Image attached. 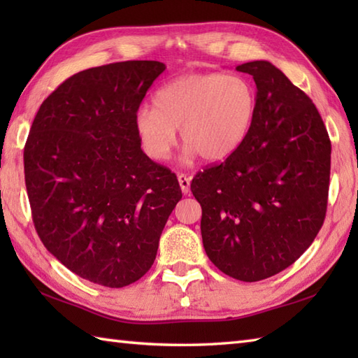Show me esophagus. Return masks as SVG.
Segmentation results:
<instances>
[{"mask_svg": "<svg viewBox=\"0 0 358 358\" xmlns=\"http://www.w3.org/2000/svg\"><path fill=\"white\" fill-rule=\"evenodd\" d=\"M178 183H180V187H181V192H183L185 195L191 192V178H189L187 175L178 173Z\"/></svg>", "mask_w": 358, "mask_h": 358, "instance_id": "esophagus-1", "label": "esophagus"}]
</instances>
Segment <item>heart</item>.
<instances>
[{
  "instance_id": "1",
  "label": "heart",
  "mask_w": 358,
  "mask_h": 358,
  "mask_svg": "<svg viewBox=\"0 0 358 358\" xmlns=\"http://www.w3.org/2000/svg\"><path fill=\"white\" fill-rule=\"evenodd\" d=\"M257 89L240 73H187L154 94V108L141 106L134 115L140 146L152 162L169 158L177 129L186 143L183 162L201 155L223 162L237 152L252 131Z\"/></svg>"
}]
</instances>
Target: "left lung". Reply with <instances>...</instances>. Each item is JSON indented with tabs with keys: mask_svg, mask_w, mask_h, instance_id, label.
Here are the masks:
<instances>
[{
	"mask_svg": "<svg viewBox=\"0 0 358 358\" xmlns=\"http://www.w3.org/2000/svg\"><path fill=\"white\" fill-rule=\"evenodd\" d=\"M252 75L257 112L248 140L195 175L201 238L226 275L260 281L313 245L328 206L331 141L313 100L269 62L235 67Z\"/></svg>",
	"mask_w": 358,
	"mask_h": 358,
	"instance_id": "left-lung-1",
	"label": "left lung"
}]
</instances>
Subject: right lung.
<instances>
[{
	"mask_svg": "<svg viewBox=\"0 0 358 358\" xmlns=\"http://www.w3.org/2000/svg\"><path fill=\"white\" fill-rule=\"evenodd\" d=\"M166 66L123 62L67 78L38 109L24 178L45 249L81 278L108 287L154 264L178 180L144 154L134 115Z\"/></svg>",
	"mask_w": 358,
	"mask_h": 358,
	"instance_id": "1",
	"label": "right lung"
}]
</instances>
